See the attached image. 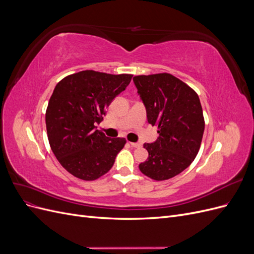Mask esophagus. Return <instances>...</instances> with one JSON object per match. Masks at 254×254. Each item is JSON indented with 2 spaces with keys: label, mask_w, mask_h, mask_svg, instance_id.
I'll use <instances>...</instances> for the list:
<instances>
[{
  "label": "esophagus",
  "mask_w": 254,
  "mask_h": 254,
  "mask_svg": "<svg viewBox=\"0 0 254 254\" xmlns=\"http://www.w3.org/2000/svg\"><path fill=\"white\" fill-rule=\"evenodd\" d=\"M130 145L132 146V147H141V143H134V142H130Z\"/></svg>",
  "instance_id": "1"
}]
</instances>
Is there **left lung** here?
I'll return each instance as SVG.
<instances>
[{
	"label": "left lung",
	"instance_id": "1",
	"mask_svg": "<svg viewBox=\"0 0 254 254\" xmlns=\"http://www.w3.org/2000/svg\"><path fill=\"white\" fill-rule=\"evenodd\" d=\"M147 121L158 126V139L145 143L148 158L139 165L149 178L162 181L179 175L196 158L204 119L196 92L168 73L133 77Z\"/></svg>",
	"mask_w": 254,
	"mask_h": 254
}]
</instances>
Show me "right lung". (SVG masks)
<instances>
[{
    "instance_id": "add662e5",
    "label": "right lung",
    "mask_w": 254,
    "mask_h": 254,
    "mask_svg": "<svg viewBox=\"0 0 254 254\" xmlns=\"http://www.w3.org/2000/svg\"><path fill=\"white\" fill-rule=\"evenodd\" d=\"M132 75L92 70L60 80L50 98L45 124L54 155L65 170L92 181L110 171L124 137H108L97 130L106 108L130 83Z\"/></svg>"
}]
</instances>
